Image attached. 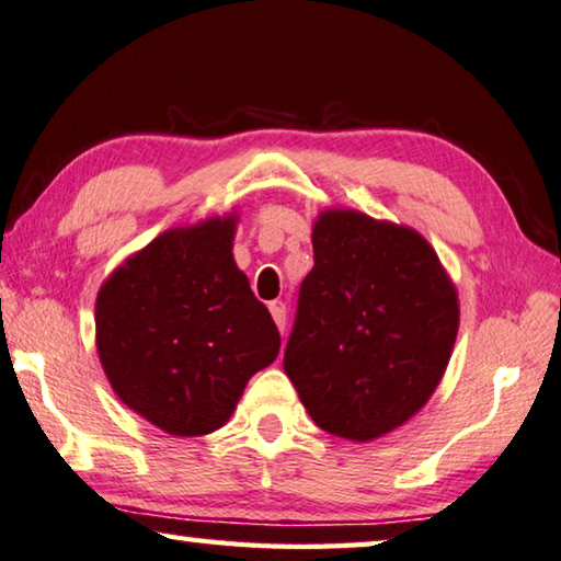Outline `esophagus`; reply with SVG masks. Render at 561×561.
<instances>
[{"mask_svg": "<svg viewBox=\"0 0 561 561\" xmlns=\"http://www.w3.org/2000/svg\"><path fill=\"white\" fill-rule=\"evenodd\" d=\"M268 310H271V316L275 320V325H278V330L283 333V330H286V306H283L280 300H273Z\"/></svg>", "mask_w": 561, "mask_h": 561, "instance_id": "1", "label": "esophagus"}]
</instances>
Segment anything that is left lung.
<instances>
[{
  "label": "left lung",
  "instance_id": "obj_1",
  "mask_svg": "<svg viewBox=\"0 0 561 561\" xmlns=\"http://www.w3.org/2000/svg\"><path fill=\"white\" fill-rule=\"evenodd\" d=\"M313 259L283 367L320 430L370 443L437 390L460 328L457 288L415 228L353 208L318 214Z\"/></svg>",
  "mask_w": 561,
  "mask_h": 561
}]
</instances>
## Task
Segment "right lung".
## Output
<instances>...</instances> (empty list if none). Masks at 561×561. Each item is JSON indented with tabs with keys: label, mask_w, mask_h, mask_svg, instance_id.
<instances>
[{
	"label": "right lung",
	"mask_w": 561,
	"mask_h": 561,
	"mask_svg": "<svg viewBox=\"0 0 561 561\" xmlns=\"http://www.w3.org/2000/svg\"><path fill=\"white\" fill-rule=\"evenodd\" d=\"M238 214L169 228L96 296V353L118 400L163 433L224 427L280 351L268 308L233 261Z\"/></svg>",
	"instance_id": "1"
}]
</instances>
